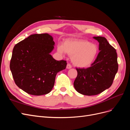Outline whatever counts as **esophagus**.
<instances>
[{
	"label": "esophagus",
	"instance_id": "esophagus-1",
	"mask_svg": "<svg viewBox=\"0 0 130 130\" xmlns=\"http://www.w3.org/2000/svg\"><path fill=\"white\" fill-rule=\"evenodd\" d=\"M72 65L70 63H68L67 65V69H70V68H72Z\"/></svg>",
	"mask_w": 130,
	"mask_h": 130
}]
</instances>
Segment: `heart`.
Here are the masks:
<instances>
[{"mask_svg":"<svg viewBox=\"0 0 130 130\" xmlns=\"http://www.w3.org/2000/svg\"><path fill=\"white\" fill-rule=\"evenodd\" d=\"M57 50L61 54L66 52L72 56L73 64L81 68L87 67L91 64L98 53L95 44L83 40L67 41L63 46H58Z\"/></svg>","mask_w":130,"mask_h":130,"instance_id":"heart-1","label":"heart"}]
</instances>
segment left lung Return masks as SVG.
Instances as JSON below:
<instances>
[{
	"label": "left lung",
	"mask_w": 130,
	"mask_h": 130,
	"mask_svg": "<svg viewBox=\"0 0 130 130\" xmlns=\"http://www.w3.org/2000/svg\"><path fill=\"white\" fill-rule=\"evenodd\" d=\"M93 38L99 43L100 52L90 67L76 68L77 75L74 82L77 92L88 96L97 95L111 87L118 69L116 50L106 38Z\"/></svg>",
	"instance_id": "obj_1"
}]
</instances>
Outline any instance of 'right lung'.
Masks as SVG:
<instances>
[{"label": "right lung", "mask_w": 130, "mask_h": 130, "mask_svg": "<svg viewBox=\"0 0 130 130\" xmlns=\"http://www.w3.org/2000/svg\"><path fill=\"white\" fill-rule=\"evenodd\" d=\"M48 34L31 35L14 46L10 67L15 84L33 95L46 94L52 90L58 72L67 62L56 61L50 53L54 48Z\"/></svg>", "instance_id": "obj_1"}]
</instances>
